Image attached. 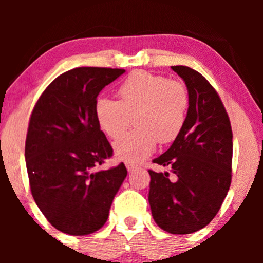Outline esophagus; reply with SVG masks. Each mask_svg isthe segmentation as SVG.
<instances>
[{"label": "esophagus", "instance_id": "34e87169", "mask_svg": "<svg viewBox=\"0 0 263 263\" xmlns=\"http://www.w3.org/2000/svg\"><path fill=\"white\" fill-rule=\"evenodd\" d=\"M126 168H127L128 172H134L138 168L137 164H135V163H131V162H126Z\"/></svg>", "mask_w": 263, "mask_h": 263}]
</instances>
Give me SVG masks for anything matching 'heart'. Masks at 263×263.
I'll list each match as a JSON object with an SVG mask.
<instances>
[{
    "mask_svg": "<svg viewBox=\"0 0 263 263\" xmlns=\"http://www.w3.org/2000/svg\"><path fill=\"white\" fill-rule=\"evenodd\" d=\"M120 100L99 98L96 121L110 138H119L131 125L136 128L115 142L120 159L138 162L157 146L174 141L186 120L189 95L180 81L170 80L148 71H134L119 89Z\"/></svg>",
    "mask_w": 263,
    "mask_h": 263,
    "instance_id": "b5f03b06",
    "label": "heart"
}]
</instances>
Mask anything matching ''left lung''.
I'll return each mask as SVG.
<instances>
[{"mask_svg":"<svg viewBox=\"0 0 263 263\" xmlns=\"http://www.w3.org/2000/svg\"><path fill=\"white\" fill-rule=\"evenodd\" d=\"M189 95L186 120L170 149L153 163L168 172L148 171V201L156 224L164 231L186 235L215 218L231 184L232 131L218 92L200 73L172 66Z\"/></svg>","mask_w":263,"mask_h":263,"instance_id":"obj_1","label":"left lung"}]
</instances>
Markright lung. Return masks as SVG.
Segmentation results:
<instances>
[{"label":"right lung","mask_w":263,"mask_h":263,"mask_svg":"<svg viewBox=\"0 0 263 263\" xmlns=\"http://www.w3.org/2000/svg\"><path fill=\"white\" fill-rule=\"evenodd\" d=\"M123 69L81 66L65 71L38 99L26 138V165L35 204L57 230L74 236L98 231L127 170L98 165L112 147L95 116L99 92Z\"/></svg>","instance_id":"add662e5"}]
</instances>
